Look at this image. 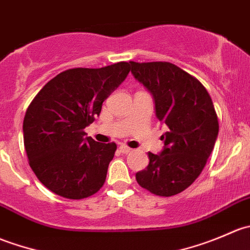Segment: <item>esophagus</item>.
<instances>
[{
  "instance_id": "obj_1",
  "label": "esophagus",
  "mask_w": 250,
  "mask_h": 250,
  "mask_svg": "<svg viewBox=\"0 0 250 250\" xmlns=\"http://www.w3.org/2000/svg\"><path fill=\"white\" fill-rule=\"evenodd\" d=\"M120 152L121 153H129L130 151H132V148L130 147H128V146H125V145H120Z\"/></svg>"
}]
</instances>
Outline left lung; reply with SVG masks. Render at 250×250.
Segmentation results:
<instances>
[{
	"instance_id": "obj_1",
	"label": "left lung",
	"mask_w": 250,
	"mask_h": 250,
	"mask_svg": "<svg viewBox=\"0 0 250 250\" xmlns=\"http://www.w3.org/2000/svg\"><path fill=\"white\" fill-rule=\"evenodd\" d=\"M132 74L151 93L156 117L169 129L157 155L135 174L141 188L169 197L188 188L206 166L215 145L219 122L210 95L202 83L167 62H129Z\"/></svg>"
}]
</instances>
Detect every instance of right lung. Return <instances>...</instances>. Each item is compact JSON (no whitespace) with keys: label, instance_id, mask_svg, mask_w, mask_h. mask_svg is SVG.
<instances>
[{"label":"right lung","instance_id":"add662e5","mask_svg":"<svg viewBox=\"0 0 250 250\" xmlns=\"http://www.w3.org/2000/svg\"><path fill=\"white\" fill-rule=\"evenodd\" d=\"M129 62L100 69H70L35 97L22 123L29 165L52 192L81 200L100 190L117 148L87 137L104 100L125 80Z\"/></svg>","mask_w":250,"mask_h":250}]
</instances>
